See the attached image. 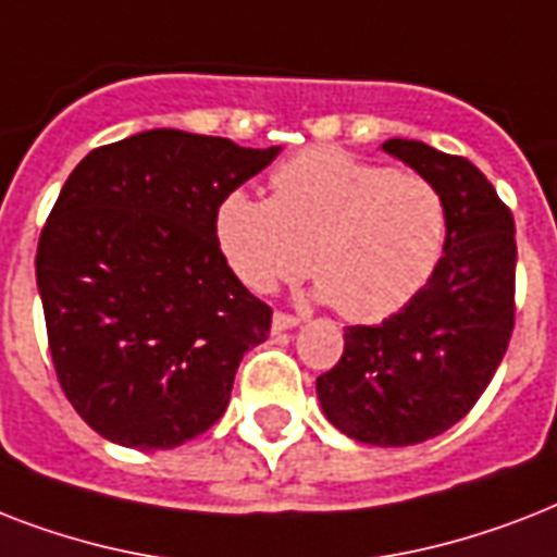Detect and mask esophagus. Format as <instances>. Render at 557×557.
<instances>
[{
	"mask_svg": "<svg viewBox=\"0 0 557 557\" xmlns=\"http://www.w3.org/2000/svg\"><path fill=\"white\" fill-rule=\"evenodd\" d=\"M297 323H300V318H297V314H288V312H274V318H271V326H274V332L295 330Z\"/></svg>",
	"mask_w": 557,
	"mask_h": 557,
	"instance_id": "esophagus-1",
	"label": "esophagus"
}]
</instances>
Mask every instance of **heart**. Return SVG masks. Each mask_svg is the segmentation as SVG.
I'll return each mask as SVG.
<instances>
[{
    "mask_svg": "<svg viewBox=\"0 0 557 557\" xmlns=\"http://www.w3.org/2000/svg\"><path fill=\"white\" fill-rule=\"evenodd\" d=\"M213 236L251 292L269 295L312 271L321 300L347 321L375 323L431 280L445 245V201L419 173L314 147L271 173V199L225 193Z\"/></svg>",
    "mask_w": 557,
    "mask_h": 557,
    "instance_id": "b5f03b06",
    "label": "heart"
}]
</instances>
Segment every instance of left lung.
<instances>
[{
    "label": "left lung",
    "mask_w": 557,
    "mask_h": 557,
    "mask_svg": "<svg viewBox=\"0 0 557 557\" xmlns=\"http://www.w3.org/2000/svg\"><path fill=\"white\" fill-rule=\"evenodd\" d=\"M381 150L445 201V248L422 292L379 326H347L318 379L326 419L349 440L405 448L457 424L483 396L515 330V219L462 156L389 138Z\"/></svg>",
    "instance_id": "left-lung-1"
}]
</instances>
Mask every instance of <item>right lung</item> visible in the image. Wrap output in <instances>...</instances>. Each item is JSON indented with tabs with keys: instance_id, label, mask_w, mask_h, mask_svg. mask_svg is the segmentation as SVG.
Returning <instances> with one entry per match:
<instances>
[{
	"instance_id": "right-lung-1",
	"label": "right lung",
	"mask_w": 557,
	"mask_h": 557,
	"mask_svg": "<svg viewBox=\"0 0 557 557\" xmlns=\"http://www.w3.org/2000/svg\"><path fill=\"white\" fill-rule=\"evenodd\" d=\"M280 147L150 129L91 150L39 234L37 288L65 398L103 440L164 450L225 413L271 309L213 236L225 193Z\"/></svg>"
}]
</instances>
